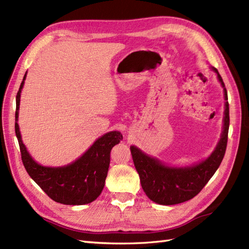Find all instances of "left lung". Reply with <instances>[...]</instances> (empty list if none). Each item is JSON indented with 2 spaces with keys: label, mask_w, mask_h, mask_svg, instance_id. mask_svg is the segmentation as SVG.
<instances>
[{
  "label": "left lung",
  "mask_w": 249,
  "mask_h": 249,
  "mask_svg": "<svg viewBox=\"0 0 249 249\" xmlns=\"http://www.w3.org/2000/svg\"><path fill=\"white\" fill-rule=\"evenodd\" d=\"M212 70L217 73L218 80L224 88L226 99L223 134L212 154L197 165L174 168L165 166L158 160L144 154L138 147L130 146L131 156L136 170L139 173L141 186L147 197L158 204L173 205L193 199L202 190L223 161L230 123L229 104L227 102L228 94L218 71L215 67Z\"/></svg>",
  "instance_id": "8db88e82"
}]
</instances>
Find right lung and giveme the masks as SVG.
<instances>
[{
  "mask_svg": "<svg viewBox=\"0 0 249 249\" xmlns=\"http://www.w3.org/2000/svg\"><path fill=\"white\" fill-rule=\"evenodd\" d=\"M25 76L16 96L15 131L18 138L21 158L29 176L55 202L68 205L91 203L102 193L110 165V152L123 140L119 131H110L100 137L84 154L71 165L64 167H44L38 165L21 140L18 121L20 93Z\"/></svg>",
  "mask_w": 249,
  "mask_h": 249,
  "instance_id": "1",
  "label": "right lung"
}]
</instances>
